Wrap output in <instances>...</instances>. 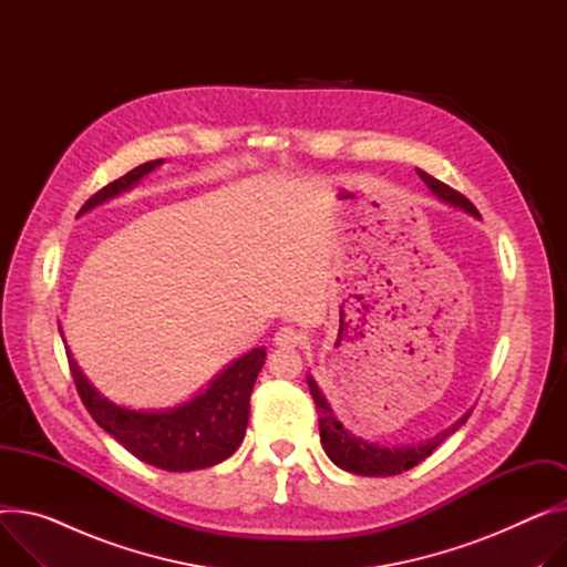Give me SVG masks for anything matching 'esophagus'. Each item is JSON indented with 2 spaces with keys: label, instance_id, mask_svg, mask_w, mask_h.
Wrapping results in <instances>:
<instances>
[{
  "label": "esophagus",
  "instance_id": "esophagus-1",
  "mask_svg": "<svg viewBox=\"0 0 567 567\" xmlns=\"http://www.w3.org/2000/svg\"><path fill=\"white\" fill-rule=\"evenodd\" d=\"M275 342L279 347H299L301 344V333L295 331L292 327H281L277 333H275Z\"/></svg>",
  "mask_w": 567,
  "mask_h": 567
}]
</instances>
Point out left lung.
<instances>
[{
	"mask_svg": "<svg viewBox=\"0 0 567 567\" xmlns=\"http://www.w3.org/2000/svg\"><path fill=\"white\" fill-rule=\"evenodd\" d=\"M417 174H420V179L424 182V186L441 202H445L454 208H461V210L470 213L472 217H478L476 208L461 193L452 190L450 186H445L439 179H433L431 174H426L424 169H417ZM307 381H309V390H311V395L316 400V409H318V415H320L318 422H320L322 450L327 452V456L340 470L363 474V476H393V474H402V472L415 467L443 441H447L454 431H458L472 413V411H467L452 426L443 429L441 433H435L433 439H429V441L413 443V445H390L388 447V445L370 443V441L361 439V435L352 433L350 429H344L342 422L336 417V413H333L329 400L324 398V393L320 390V385L316 383V379L309 374Z\"/></svg>",
	"mask_w": 567,
	"mask_h": 567,
	"instance_id": "1",
	"label": "left lung"
}]
</instances>
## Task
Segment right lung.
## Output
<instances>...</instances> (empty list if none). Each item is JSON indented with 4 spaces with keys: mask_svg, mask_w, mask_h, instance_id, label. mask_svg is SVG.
Segmentation results:
<instances>
[{
    "mask_svg": "<svg viewBox=\"0 0 567 567\" xmlns=\"http://www.w3.org/2000/svg\"><path fill=\"white\" fill-rule=\"evenodd\" d=\"M163 158L143 163L93 195L79 210L89 213L132 190ZM81 402L95 422L143 463L167 472H190L223 463L243 443L249 420V395L266 363V347L231 361L188 402L169 409H128L111 402L89 381L65 347Z\"/></svg>",
    "mask_w": 567,
    "mask_h": 567,
    "instance_id": "add662e5",
    "label": "right lung"
}]
</instances>
